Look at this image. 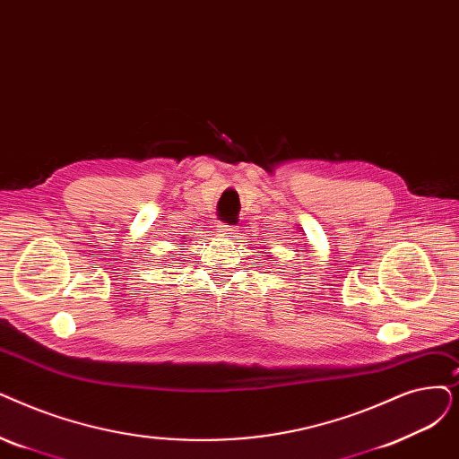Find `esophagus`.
<instances>
[{"label": "esophagus", "instance_id": "1", "mask_svg": "<svg viewBox=\"0 0 459 459\" xmlns=\"http://www.w3.org/2000/svg\"><path fill=\"white\" fill-rule=\"evenodd\" d=\"M217 232L221 236H234V234H238V229L232 225H227V223H219Z\"/></svg>", "mask_w": 459, "mask_h": 459}]
</instances>
